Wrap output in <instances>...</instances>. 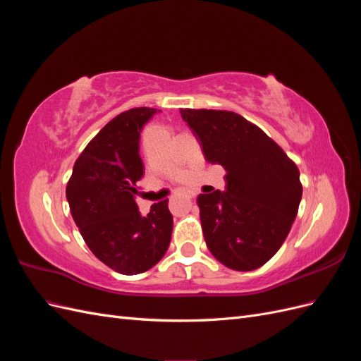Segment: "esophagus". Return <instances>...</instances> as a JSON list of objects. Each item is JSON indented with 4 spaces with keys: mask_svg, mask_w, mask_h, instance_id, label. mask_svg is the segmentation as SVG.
I'll return each mask as SVG.
<instances>
[{
    "mask_svg": "<svg viewBox=\"0 0 361 361\" xmlns=\"http://www.w3.org/2000/svg\"><path fill=\"white\" fill-rule=\"evenodd\" d=\"M187 197L188 199H194L195 197V192L194 191H187Z\"/></svg>",
    "mask_w": 361,
    "mask_h": 361,
    "instance_id": "34e87169",
    "label": "esophagus"
}]
</instances>
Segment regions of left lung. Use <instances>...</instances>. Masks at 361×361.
Returning <instances> with one entry per match:
<instances>
[{
  "label": "left lung",
  "mask_w": 361,
  "mask_h": 361,
  "mask_svg": "<svg viewBox=\"0 0 361 361\" xmlns=\"http://www.w3.org/2000/svg\"><path fill=\"white\" fill-rule=\"evenodd\" d=\"M211 164L226 170V191L200 194L202 231L212 256L253 271L274 256L302 195L300 170L264 130L233 111L180 110Z\"/></svg>",
  "instance_id": "8db88e82"
}]
</instances>
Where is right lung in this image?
I'll use <instances>...</instances> for the list:
<instances>
[{
	"mask_svg": "<svg viewBox=\"0 0 361 361\" xmlns=\"http://www.w3.org/2000/svg\"><path fill=\"white\" fill-rule=\"evenodd\" d=\"M155 108L128 110L108 122L76 159L66 199L76 227L92 253L106 267L135 276L155 267L170 245L173 216L167 200L147 216L135 195L143 178L140 133Z\"/></svg>",
	"mask_w": 361,
	"mask_h": 361,
	"instance_id": "add662e5",
	"label": "right lung"
}]
</instances>
